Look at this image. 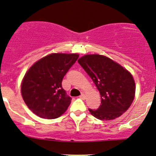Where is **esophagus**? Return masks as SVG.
<instances>
[{
  "label": "esophagus",
  "mask_w": 156,
  "mask_h": 156,
  "mask_svg": "<svg viewBox=\"0 0 156 156\" xmlns=\"http://www.w3.org/2000/svg\"><path fill=\"white\" fill-rule=\"evenodd\" d=\"M85 98H86V96H85V94H81L80 95V99H82V100H85Z\"/></svg>",
  "instance_id": "obj_1"
}]
</instances>
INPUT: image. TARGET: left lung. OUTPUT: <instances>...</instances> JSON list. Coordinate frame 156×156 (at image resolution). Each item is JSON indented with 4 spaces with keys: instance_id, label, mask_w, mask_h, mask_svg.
<instances>
[{
    "instance_id": "left-lung-1",
    "label": "left lung",
    "mask_w": 156,
    "mask_h": 156,
    "mask_svg": "<svg viewBox=\"0 0 156 156\" xmlns=\"http://www.w3.org/2000/svg\"><path fill=\"white\" fill-rule=\"evenodd\" d=\"M101 94V104L91 114L101 120L120 117L131 105L135 95L132 75L120 64L102 55H86L78 61Z\"/></svg>"
}]
</instances>
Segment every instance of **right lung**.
<instances>
[{"mask_svg": "<svg viewBox=\"0 0 156 156\" xmlns=\"http://www.w3.org/2000/svg\"><path fill=\"white\" fill-rule=\"evenodd\" d=\"M76 53H52L31 66L23 78L21 92L27 106L44 119H55L66 112L72 98L62 88L63 78L78 58Z\"/></svg>", "mask_w": 156, "mask_h": 156, "instance_id": "add662e5", "label": "right lung"}]
</instances>
